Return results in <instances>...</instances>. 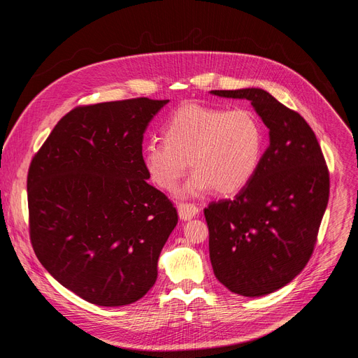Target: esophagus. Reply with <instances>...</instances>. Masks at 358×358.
<instances>
[{
	"label": "esophagus",
	"instance_id": "34e87169",
	"mask_svg": "<svg viewBox=\"0 0 358 358\" xmlns=\"http://www.w3.org/2000/svg\"><path fill=\"white\" fill-rule=\"evenodd\" d=\"M198 207L194 206V203H187V202H180L178 203V215L181 220L188 221L192 220L198 214Z\"/></svg>",
	"mask_w": 358,
	"mask_h": 358
}]
</instances>
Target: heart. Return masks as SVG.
<instances>
[{
    "label": "heart",
    "mask_w": 358,
    "mask_h": 358,
    "mask_svg": "<svg viewBox=\"0 0 358 358\" xmlns=\"http://www.w3.org/2000/svg\"><path fill=\"white\" fill-rule=\"evenodd\" d=\"M163 140L144 144V167L157 187L174 191L189 162L188 195L213 188L221 195L239 192L257 174L265 151L264 124L252 110L199 103L176 110L163 127Z\"/></svg>",
    "instance_id": "heart-1"
}]
</instances>
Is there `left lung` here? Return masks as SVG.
<instances>
[{"label":"left lung","instance_id":"left-lung-1","mask_svg":"<svg viewBox=\"0 0 358 358\" xmlns=\"http://www.w3.org/2000/svg\"><path fill=\"white\" fill-rule=\"evenodd\" d=\"M211 93L249 100L269 129L271 144L250 182L234 199L203 210L217 279L234 293L258 297L308 265L329 202V169L308 122L268 92Z\"/></svg>","mask_w":358,"mask_h":358}]
</instances>
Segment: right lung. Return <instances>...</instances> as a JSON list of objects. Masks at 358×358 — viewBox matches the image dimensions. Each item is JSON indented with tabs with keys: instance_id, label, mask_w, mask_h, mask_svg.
I'll use <instances>...</instances> for the list:
<instances>
[{
	"instance_id": "right-lung-1",
	"label": "right lung",
	"mask_w": 358,
	"mask_h": 358,
	"mask_svg": "<svg viewBox=\"0 0 358 358\" xmlns=\"http://www.w3.org/2000/svg\"><path fill=\"white\" fill-rule=\"evenodd\" d=\"M167 103L136 97L78 106L29 164L34 252L62 286L89 303L130 304L156 283L160 252L178 214L147 182L141 143Z\"/></svg>"
}]
</instances>
